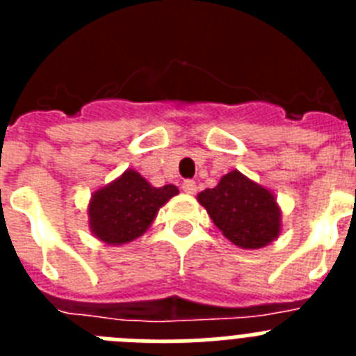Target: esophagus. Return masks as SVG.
I'll return each instance as SVG.
<instances>
[{
	"instance_id": "esophagus-1",
	"label": "esophagus",
	"mask_w": 356,
	"mask_h": 356,
	"mask_svg": "<svg viewBox=\"0 0 356 356\" xmlns=\"http://www.w3.org/2000/svg\"><path fill=\"white\" fill-rule=\"evenodd\" d=\"M181 191H184L185 194H196V191H197L196 181H193V180H185L184 184H181Z\"/></svg>"
}]
</instances>
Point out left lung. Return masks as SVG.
I'll return each mask as SVG.
<instances>
[{
    "instance_id": "8db88e82",
    "label": "left lung",
    "mask_w": 356,
    "mask_h": 356,
    "mask_svg": "<svg viewBox=\"0 0 356 356\" xmlns=\"http://www.w3.org/2000/svg\"><path fill=\"white\" fill-rule=\"evenodd\" d=\"M197 201L221 234L241 250L266 248L282 234V209L275 193L237 169L197 194Z\"/></svg>"
}]
</instances>
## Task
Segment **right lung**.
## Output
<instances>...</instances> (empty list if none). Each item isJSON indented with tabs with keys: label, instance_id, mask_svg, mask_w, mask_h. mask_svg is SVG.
<instances>
[{
	"label": "right lung",
	"instance_id": "1",
	"mask_svg": "<svg viewBox=\"0 0 356 356\" xmlns=\"http://www.w3.org/2000/svg\"><path fill=\"white\" fill-rule=\"evenodd\" d=\"M176 194H180L176 185L153 187L140 172L127 169L90 194V234L106 246L130 244L146 234L159 210Z\"/></svg>",
	"mask_w": 356,
	"mask_h": 356
}]
</instances>
